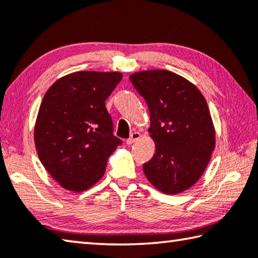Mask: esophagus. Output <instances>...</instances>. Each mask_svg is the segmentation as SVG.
I'll return each instance as SVG.
<instances>
[{"instance_id": "1", "label": "esophagus", "mask_w": 258, "mask_h": 258, "mask_svg": "<svg viewBox=\"0 0 258 258\" xmlns=\"http://www.w3.org/2000/svg\"><path fill=\"white\" fill-rule=\"evenodd\" d=\"M140 138H141V134L140 133H139V132H133L132 134H131V137L127 139V140H126V145H132L133 142L138 141Z\"/></svg>"}]
</instances>
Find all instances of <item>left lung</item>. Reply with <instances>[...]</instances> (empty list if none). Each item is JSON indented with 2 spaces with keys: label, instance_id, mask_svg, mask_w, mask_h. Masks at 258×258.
<instances>
[{
  "label": "left lung",
  "instance_id": "left-lung-1",
  "mask_svg": "<svg viewBox=\"0 0 258 258\" xmlns=\"http://www.w3.org/2000/svg\"><path fill=\"white\" fill-rule=\"evenodd\" d=\"M150 113L155 154L144 164L146 177L167 195L182 193L201 178L216 146L207 101L194 84L167 70L130 76Z\"/></svg>",
  "mask_w": 258,
  "mask_h": 258
}]
</instances>
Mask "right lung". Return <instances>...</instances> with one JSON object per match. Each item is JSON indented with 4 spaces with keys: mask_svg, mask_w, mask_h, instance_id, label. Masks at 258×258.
<instances>
[{
    "mask_svg": "<svg viewBox=\"0 0 258 258\" xmlns=\"http://www.w3.org/2000/svg\"><path fill=\"white\" fill-rule=\"evenodd\" d=\"M121 78L120 72L79 71L59 78L44 94L34 144L44 169L64 189L80 193L95 185L121 145L105 108Z\"/></svg>",
    "mask_w": 258,
    "mask_h": 258,
    "instance_id": "1",
    "label": "right lung"
}]
</instances>
